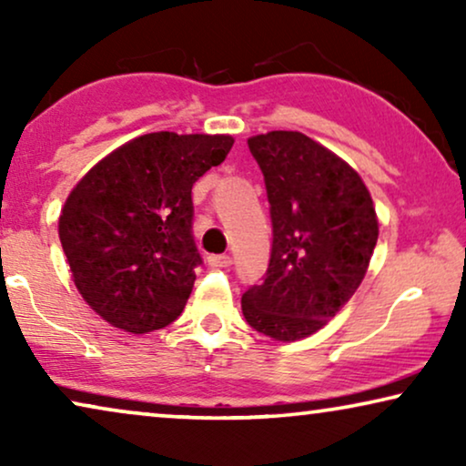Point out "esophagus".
<instances>
[{"instance_id":"esophagus-1","label":"esophagus","mask_w":466,"mask_h":466,"mask_svg":"<svg viewBox=\"0 0 466 466\" xmlns=\"http://www.w3.org/2000/svg\"><path fill=\"white\" fill-rule=\"evenodd\" d=\"M231 257L228 254H209L208 257V265L212 267V269H225V267H231Z\"/></svg>"}]
</instances>
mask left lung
Wrapping results in <instances>:
<instances>
[{"instance_id":"8db88e82","label":"left lung","mask_w":466,"mask_h":466,"mask_svg":"<svg viewBox=\"0 0 466 466\" xmlns=\"http://www.w3.org/2000/svg\"><path fill=\"white\" fill-rule=\"evenodd\" d=\"M265 176L273 246L265 282L241 297L254 330L276 341L314 335L359 289L378 244L371 193L359 171L299 131L248 137Z\"/></svg>"}]
</instances>
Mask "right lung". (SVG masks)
I'll return each instance as SVG.
<instances>
[{"mask_svg": "<svg viewBox=\"0 0 466 466\" xmlns=\"http://www.w3.org/2000/svg\"><path fill=\"white\" fill-rule=\"evenodd\" d=\"M233 142L220 133H146L93 165L67 195L63 252L76 289L107 324L144 335L182 314L201 263L190 190Z\"/></svg>", "mask_w": 466, "mask_h": 466, "instance_id": "right-lung-1", "label": "right lung"}]
</instances>
